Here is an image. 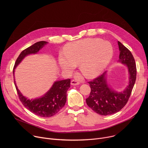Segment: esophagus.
Listing matches in <instances>:
<instances>
[{"label":"esophagus","mask_w":148,"mask_h":148,"mask_svg":"<svg viewBox=\"0 0 148 148\" xmlns=\"http://www.w3.org/2000/svg\"><path fill=\"white\" fill-rule=\"evenodd\" d=\"M71 84L73 86H77V85H78V84H79V82L76 79H73L71 81Z\"/></svg>","instance_id":"esophagus-1"}]
</instances>
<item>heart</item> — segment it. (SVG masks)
Listing matches in <instances>:
<instances>
[{
	"mask_svg": "<svg viewBox=\"0 0 148 148\" xmlns=\"http://www.w3.org/2000/svg\"><path fill=\"white\" fill-rule=\"evenodd\" d=\"M113 47L108 41L100 38H86L68 44L64 54L58 57L60 66L66 71L73 70L79 63V69L88 78L100 74L111 61Z\"/></svg>",
	"mask_w": 148,
	"mask_h": 148,
	"instance_id": "b5f03b06",
	"label": "heart"
}]
</instances>
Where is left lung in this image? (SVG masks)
<instances>
[{
    "mask_svg": "<svg viewBox=\"0 0 148 148\" xmlns=\"http://www.w3.org/2000/svg\"><path fill=\"white\" fill-rule=\"evenodd\" d=\"M120 51L118 61L127 66L130 82L128 86L121 92H117L110 88L106 80V72H104L93 80L89 81L91 88L90 96L86 99L88 106L101 115H108L118 112L128 102L136 78V66L131 52L118 41Z\"/></svg>",
    "mask_w": 148,
    "mask_h": 148,
    "instance_id": "obj_1",
    "label": "left lung"
}]
</instances>
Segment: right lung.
Segmentation results:
<instances>
[{"instance_id": "right-lung-1", "label": "right lung", "mask_w": 148, "mask_h": 148, "mask_svg": "<svg viewBox=\"0 0 148 148\" xmlns=\"http://www.w3.org/2000/svg\"><path fill=\"white\" fill-rule=\"evenodd\" d=\"M48 42L41 41L23 50L17 57L13 67V73L16 66L26 56L37 53ZM70 79L56 81L51 89L43 97L33 100L27 99L18 90L14 79V83L18 98L24 106L33 114L44 118L51 117L56 115L66 104L67 91L70 87Z\"/></svg>"}]
</instances>
